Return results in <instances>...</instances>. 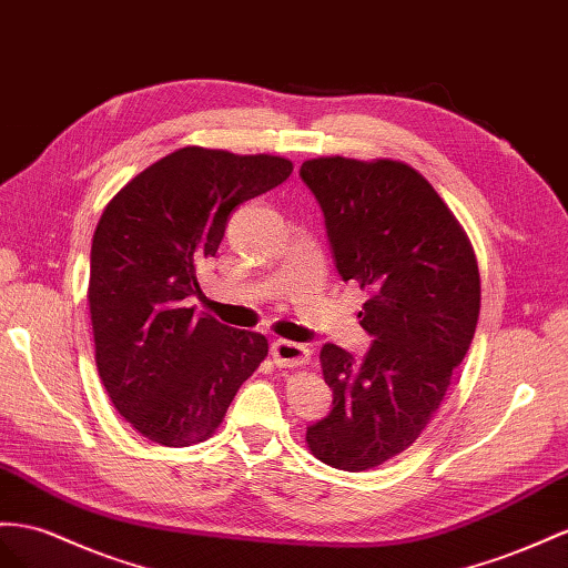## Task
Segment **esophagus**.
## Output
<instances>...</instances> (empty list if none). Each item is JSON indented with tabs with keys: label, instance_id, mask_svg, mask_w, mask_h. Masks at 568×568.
Returning <instances> with one entry per match:
<instances>
[{
	"label": "esophagus",
	"instance_id": "34e87169",
	"mask_svg": "<svg viewBox=\"0 0 568 568\" xmlns=\"http://www.w3.org/2000/svg\"><path fill=\"white\" fill-rule=\"evenodd\" d=\"M271 357L278 367H297L310 359V347L278 338L271 345Z\"/></svg>",
	"mask_w": 568,
	"mask_h": 568
}]
</instances>
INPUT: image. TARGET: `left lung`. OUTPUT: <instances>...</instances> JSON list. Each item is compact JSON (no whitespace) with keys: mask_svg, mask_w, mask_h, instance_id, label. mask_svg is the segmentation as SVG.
I'll use <instances>...</instances> for the list:
<instances>
[{"mask_svg":"<svg viewBox=\"0 0 568 568\" xmlns=\"http://www.w3.org/2000/svg\"><path fill=\"white\" fill-rule=\"evenodd\" d=\"M300 178L324 211L341 278L367 293L357 316L374 338L359 359L322 347L333 410L307 427V446L331 468L359 473L403 454L439 410L477 328V258L410 165L331 155L304 160Z\"/></svg>","mask_w":568,"mask_h":568,"instance_id":"1","label":"left lung"}]
</instances>
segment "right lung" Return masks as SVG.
Returning a JSON list of instances; mask_svg holds the SVG:
<instances>
[{
    "label": "right lung",
    "instance_id": "1",
    "mask_svg": "<svg viewBox=\"0 0 568 568\" xmlns=\"http://www.w3.org/2000/svg\"><path fill=\"white\" fill-rule=\"evenodd\" d=\"M281 155L186 145L139 172L100 215L89 304L95 365L118 413L160 446L206 442L268 355L254 331L196 314V268L215 256L227 215L283 184Z\"/></svg>",
    "mask_w": 568,
    "mask_h": 568
}]
</instances>
